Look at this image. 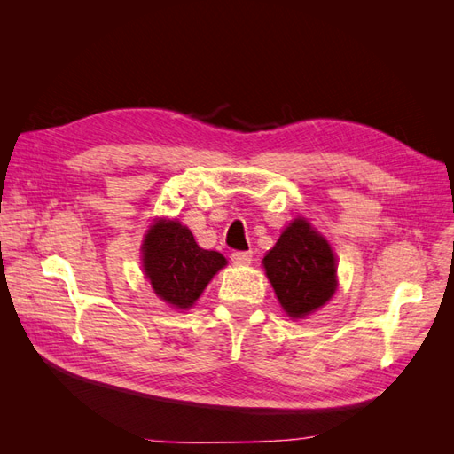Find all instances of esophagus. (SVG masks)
<instances>
[{
    "label": "esophagus",
    "instance_id": "1",
    "mask_svg": "<svg viewBox=\"0 0 454 454\" xmlns=\"http://www.w3.org/2000/svg\"><path fill=\"white\" fill-rule=\"evenodd\" d=\"M231 261L235 265H250L252 263V252H232Z\"/></svg>",
    "mask_w": 454,
    "mask_h": 454
}]
</instances>
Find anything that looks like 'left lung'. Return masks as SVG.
<instances>
[{
    "label": "left lung",
    "instance_id": "obj_1",
    "mask_svg": "<svg viewBox=\"0 0 454 454\" xmlns=\"http://www.w3.org/2000/svg\"><path fill=\"white\" fill-rule=\"evenodd\" d=\"M263 265L280 305L292 318L314 312L335 294V255L307 219L290 223Z\"/></svg>",
    "mask_w": 454,
    "mask_h": 454
}]
</instances>
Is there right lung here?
Instances as JSON below:
<instances>
[{"label":"right lung","mask_w":454,"mask_h":454,"mask_svg":"<svg viewBox=\"0 0 454 454\" xmlns=\"http://www.w3.org/2000/svg\"><path fill=\"white\" fill-rule=\"evenodd\" d=\"M144 269L155 294L177 309H189L214 274L227 265L219 252L202 250L193 232L177 222H159L144 240Z\"/></svg>","instance_id":"1"}]
</instances>
